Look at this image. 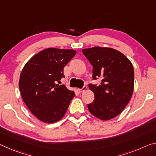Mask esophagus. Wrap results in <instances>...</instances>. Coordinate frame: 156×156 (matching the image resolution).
I'll use <instances>...</instances> for the list:
<instances>
[{
  "instance_id": "1",
  "label": "esophagus",
  "mask_w": 156,
  "mask_h": 156,
  "mask_svg": "<svg viewBox=\"0 0 156 156\" xmlns=\"http://www.w3.org/2000/svg\"><path fill=\"white\" fill-rule=\"evenodd\" d=\"M86 90H87V87H86V86H84L82 89H78V91H79V93H81V92H83V91H85Z\"/></svg>"
}]
</instances>
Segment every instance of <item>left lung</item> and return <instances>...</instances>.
<instances>
[{"label": "left lung", "mask_w": 156, "mask_h": 156, "mask_svg": "<svg viewBox=\"0 0 156 156\" xmlns=\"http://www.w3.org/2000/svg\"><path fill=\"white\" fill-rule=\"evenodd\" d=\"M93 66V80L101 85H89L95 99L87 105L91 115L101 120L118 116L128 105L134 90V69L128 59L116 49L96 46L82 50Z\"/></svg>", "instance_id": "1"}]
</instances>
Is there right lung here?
Here are the masks:
<instances>
[{
	"mask_svg": "<svg viewBox=\"0 0 156 156\" xmlns=\"http://www.w3.org/2000/svg\"><path fill=\"white\" fill-rule=\"evenodd\" d=\"M71 49L48 48L32 57L22 69L19 87L30 111L41 122L60 121L75 96L73 91L59 85L63 69L76 55Z\"/></svg>",
	"mask_w": 156,
	"mask_h": 156,
	"instance_id": "right-lung-1",
	"label": "right lung"
}]
</instances>
